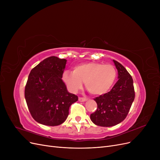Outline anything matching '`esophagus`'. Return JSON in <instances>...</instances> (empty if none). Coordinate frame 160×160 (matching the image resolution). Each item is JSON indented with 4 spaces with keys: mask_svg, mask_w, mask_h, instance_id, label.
<instances>
[{
    "mask_svg": "<svg viewBox=\"0 0 160 160\" xmlns=\"http://www.w3.org/2000/svg\"><path fill=\"white\" fill-rule=\"evenodd\" d=\"M87 100V99L85 98H81V97H79V101H81V102H83V101H85Z\"/></svg>",
    "mask_w": 160,
    "mask_h": 160,
    "instance_id": "34e87169",
    "label": "esophagus"
}]
</instances>
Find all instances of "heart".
<instances>
[{
    "label": "heart",
    "instance_id": "1",
    "mask_svg": "<svg viewBox=\"0 0 160 160\" xmlns=\"http://www.w3.org/2000/svg\"><path fill=\"white\" fill-rule=\"evenodd\" d=\"M117 72L111 65H103L95 62H89L77 65L72 71H66L62 79L70 89L75 92L85 82L86 89L95 95H103L112 88Z\"/></svg>",
    "mask_w": 160,
    "mask_h": 160
}]
</instances>
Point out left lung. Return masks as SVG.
<instances>
[{"instance_id": "obj_1", "label": "left lung", "mask_w": 160, "mask_h": 160, "mask_svg": "<svg viewBox=\"0 0 160 160\" xmlns=\"http://www.w3.org/2000/svg\"><path fill=\"white\" fill-rule=\"evenodd\" d=\"M119 80L110 91L94 99L98 108L90 115L92 122L101 127H111L125 119L135 98L132 76L119 62L113 60Z\"/></svg>"}]
</instances>
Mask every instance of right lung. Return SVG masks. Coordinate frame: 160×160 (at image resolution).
<instances>
[{
	"label": "right lung",
	"mask_w": 160,
	"mask_h": 160,
	"mask_svg": "<svg viewBox=\"0 0 160 160\" xmlns=\"http://www.w3.org/2000/svg\"><path fill=\"white\" fill-rule=\"evenodd\" d=\"M67 60L52 56L31 70L25 86V98L36 122L49 126L63 123L70 106L78 97L70 93L62 80Z\"/></svg>",
	"instance_id": "add662e5"
}]
</instances>
